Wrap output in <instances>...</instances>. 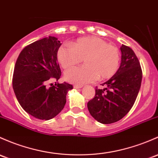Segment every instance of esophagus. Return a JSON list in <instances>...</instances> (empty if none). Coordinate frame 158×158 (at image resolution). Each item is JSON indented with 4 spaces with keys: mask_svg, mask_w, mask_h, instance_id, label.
<instances>
[{
    "mask_svg": "<svg viewBox=\"0 0 158 158\" xmlns=\"http://www.w3.org/2000/svg\"><path fill=\"white\" fill-rule=\"evenodd\" d=\"M82 85H75L73 86L74 89H81V88H82Z\"/></svg>",
    "mask_w": 158,
    "mask_h": 158,
    "instance_id": "esophagus-1",
    "label": "esophagus"
}]
</instances>
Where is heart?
<instances>
[{"instance_id":"1","label":"heart","mask_w":158,"mask_h":158,"mask_svg":"<svg viewBox=\"0 0 158 158\" xmlns=\"http://www.w3.org/2000/svg\"><path fill=\"white\" fill-rule=\"evenodd\" d=\"M82 59L85 66L66 71V80L85 84L94 82L98 78L109 79L118 69L120 54L117 48L95 36L80 38L72 46L63 45L58 49L57 60L64 69L77 65Z\"/></svg>"}]
</instances>
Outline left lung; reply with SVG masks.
<instances>
[{"instance_id":"1","label":"left lung","mask_w":158,"mask_h":158,"mask_svg":"<svg viewBox=\"0 0 158 158\" xmlns=\"http://www.w3.org/2000/svg\"><path fill=\"white\" fill-rule=\"evenodd\" d=\"M118 70L107 82L104 89H95L94 98L88 102L89 113L98 122L110 124L125 117L136 100L142 79L140 63L134 51L122 44Z\"/></svg>"}]
</instances>
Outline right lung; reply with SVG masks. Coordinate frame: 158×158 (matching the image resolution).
Returning <instances> with one entry per match:
<instances>
[{"instance_id": "right-lung-1", "label": "right lung", "mask_w": 158, "mask_h": 158, "mask_svg": "<svg viewBox=\"0 0 158 158\" xmlns=\"http://www.w3.org/2000/svg\"><path fill=\"white\" fill-rule=\"evenodd\" d=\"M60 41L49 36L26 46L16 60L13 76V89L26 112L39 119L48 120L64 109L66 94L73 85L47 82L58 80L61 70L57 62Z\"/></svg>"}]
</instances>
